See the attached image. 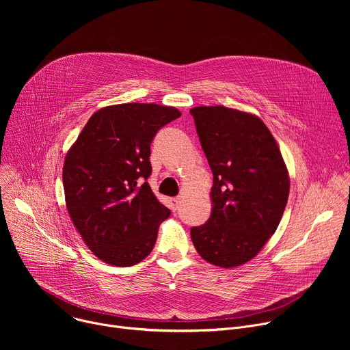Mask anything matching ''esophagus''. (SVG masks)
Segmentation results:
<instances>
[{
    "instance_id": "1",
    "label": "esophagus",
    "mask_w": 350,
    "mask_h": 350,
    "mask_svg": "<svg viewBox=\"0 0 350 350\" xmlns=\"http://www.w3.org/2000/svg\"><path fill=\"white\" fill-rule=\"evenodd\" d=\"M180 204H181V196H176V198H172V209H173V212L178 211V208H180Z\"/></svg>"
}]
</instances>
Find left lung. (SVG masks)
I'll return each mask as SVG.
<instances>
[{
	"label": "left lung",
	"mask_w": 350,
	"mask_h": 350,
	"mask_svg": "<svg viewBox=\"0 0 350 350\" xmlns=\"http://www.w3.org/2000/svg\"><path fill=\"white\" fill-rule=\"evenodd\" d=\"M213 173L212 215L191 228L206 262L235 267L255 258L275 232L289 195L278 145L256 116L226 107L189 111Z\"/></svg>",
	"instance_id": "left-lung-1"
}]
</instances>
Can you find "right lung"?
I'll list each match as a JSON object with an SVG mask.
<instances>
[{"label": "right lung", "mask_w": 350, "mask_h": 350, "mask_svg": "<svg viewBox=\"0 0 350 350\" xmlns=\"http://www.w3.org/2000/svg\"><path fill=\"white\" fill-rule=\"evenodd\" d=\"M176 108L120 104L95 112L64 165L70 219L90 251L103 262L127 267L155 246L159 224L170 216L148 184L151 142Z\"/></svg>", "instance_id": "right-lung-1"}]
</instances>
